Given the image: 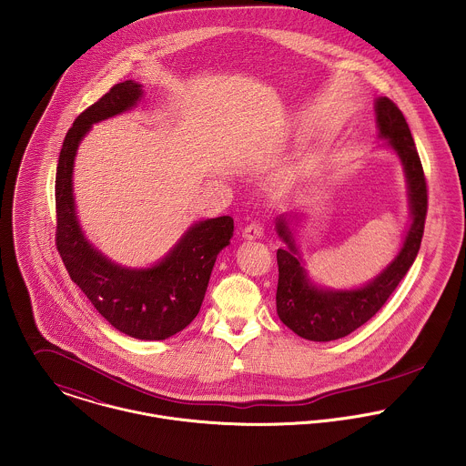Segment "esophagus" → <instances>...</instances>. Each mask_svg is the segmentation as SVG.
I'll use <instances>...</instances> for the list:
<instances>
[{
	"instance_id": "esophagus-1",
	"label": "esophagus",
	"mask_w": 466,
	"mask_h": 466,
	"mask_svg": "<svg viewBox=\"0 0 466 466\" xmlns=\"http://www.w3.org/2000/svg\"><path fill=\"white\" fill-rule=\"evenodd\" d=\"M264 237V228L258 224H249L248 228L242 229V238L244 240H260Z\"/></svg>"
}]
</instances>
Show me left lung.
<instances>
[{"label": "left lung", "instance_id": "obj_1", "mask_svg": "<svg viewBox=\"0 0 466 466\" xmlns=\"http://www.w3.org/2000/svg\"><path fill=\"white\" fill-rule=\"evenodd\" d=\"M375 118L377 136L384 141L382 147L391 148L401 163L409 204L407 231L397 257L388 266L360 287L332 289L319 285L310 276L294 237L305 213L296 209L276 217V235L287 246L276 251L279 272L276 312L285 327L309 340H335L370 321L393 294L420 251L427 215V185L414 139L401 111L390 98H375Z\"/></svg>", "mask_w": 466, "mask_h": 466}]
</instances>
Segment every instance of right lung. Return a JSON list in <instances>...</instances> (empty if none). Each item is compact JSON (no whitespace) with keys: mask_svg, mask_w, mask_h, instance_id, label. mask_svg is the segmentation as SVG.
I'll use <instances>...</instances> for the list:
<instances>
[{"mask_svg":"<svg viewBox=\"0 0 466 466\" xmlns=\"http://www.w3.org/2000/svg\"><path fill=\"white\" fill-rule=\"evenodd\" d=\"M141 98L139 82H120L67 131L56 179L57 248L71 279L109 325L139 340H163L199 314L217 255L233 237V218L222 215L194 222L161 260L148 267L116 264L86 238L73 194L78 145L95 124L131 111Z\"/></svg>","mask_w":466,"mask_h":466,"instance_id":"obj_1","label":"right lung"}]
</instances>
